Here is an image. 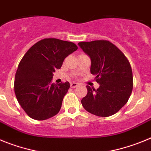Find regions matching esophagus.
<instances>
[{"instance_id":"34e87169","label":"esophagus","mask_w":151,"mask_h":151,"mask_svg":"<svg viewBox=\"0 0 151 151\" xmlns=\"http://www.w3.org/2000/svg\"><path fill=\"white\" fill-rule=\"evenodd\" d=\"M77 86H78V83H76V82H72V83L70 84V87H71L72 88H76Z\"/></svg>"}]
</instances>
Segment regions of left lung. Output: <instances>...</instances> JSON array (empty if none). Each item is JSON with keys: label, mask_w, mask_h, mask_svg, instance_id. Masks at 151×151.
<instances>
[{"label": "left lung", "mask_w": 151, "mask_h": 151, "mask_svg": "<svg viewBox=\"0 0 151 151\" xmlns=\"http://www.w3.org/2000/svg\"><path fill=\"white\" fill-rule=\"evenodd\" d=\"M91 58V73L100 87L87 85L88 94L81 101L85 110L97 116L115 114L128 102L133 88L132 67L124 54L106 40L78 44Z\"/></svg>", "instance_id": "8db88e82"}]
</instances>
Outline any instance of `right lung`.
I'll return each instance as SVG.
<instances>
[{
    "mask_svg": "<svg viewBox=\"0 0 151 151\" xmlns=\"http://www.w3.org/2000/svg\"><path fill=\"white\" fill-rule=\"evenodd\" d=\"M78 49L73 42L45 38L29 49L21 60L14 81L17 99L27 115L45 120L59 113L70 85L51 80L66 57Z\"/></svg>",
    "mask_w": 151,
    "mask_h": 151,
    "instance_id": "right-lung-1",
    "label": "right lung"
}]
</instances>
